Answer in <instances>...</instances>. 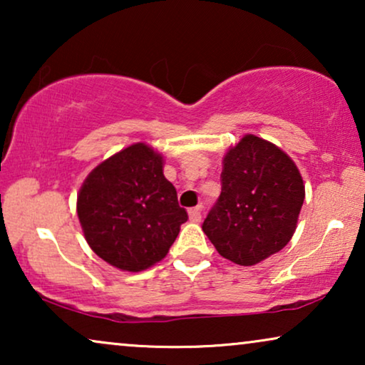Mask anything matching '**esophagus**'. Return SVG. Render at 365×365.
<instances>
[{
  "label": "esophagus",
  "mask_w": 365,
  "mask_h": 365,
  "mask_svg": "<svg viewBox=\"0 0 365 365\" xmlns=\"http://www.w3.org/2000/svg\"><path fill=\"white\" fill-rule=\"evenodd\" d=\"M189 221L191 222H201V209L199 207H194V209H189Z\"/></svg>",
  "instance_id": "1"
}]
</instances>
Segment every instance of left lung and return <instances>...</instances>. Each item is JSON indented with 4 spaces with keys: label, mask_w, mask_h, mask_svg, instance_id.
<instances>
[{
    "label": "left lung",
    "mask_w": 365,
    "mask_h": 365,
    "mask_svg": "<svg viewBox=\"0 0 365 365\" xmlns=\"http://www.w3.org/2000/svg\"><path fill=\"white\" fill-rule=\"evenodd\" d=\"M221 186L202 231L222 257L254 266L287 246L306 187L281 148L254 134L242 136L222 159Z\"/></svg>",
    "instance_id": "left-lung-1"
}]
</instances>
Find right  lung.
<instances>
[{
	"instance_id": "1",
	"label": "right lung",
	"mask_w": 365,
	"mask_h": 365,
	"mask_svg": "<svg viewBox=\"0 0 365 365\" xmlns=\"http://www.w3.org/2000/svg\"><path fill=\"white\" fill-rule=\"evenodd\" d=\"M163 154L136 143L99 163L78 192L84 239L103 261L139 272L163 261L187 212L164 178Z\"/></svg>"
}]
</instances>
